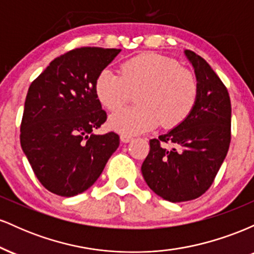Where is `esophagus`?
Listing matches in <instances>:
<instances>
[{"label": "esophagus", "instance_id": "esophagus-1", "mask_svg": "<svg viewBox=\"0 0 254 254\" xmlns=\"http://www.w3.org/2000/svg\"><path fill=\"white\" fill-rule=\"evenodd\" d=\"M121 141L123 142V143H127V142L132 141V136L125 135V133H122V135H121Z\"/></svg>", "mask_w": 254, "mask_h": 254}]
</instances>
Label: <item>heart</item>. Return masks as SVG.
<instances>
[{"instance_id": "heart-1", "label": "heart", "mask_w": 254, "mask_h": 254, "mask_svg": "<svg viewBox=\"0 0 254 254\" xmlns=\"http://www.w3.org/2000/svg\"><path fill=\"white\" fill-rule=\"evenodd\" d=\"M119 71L121 75L104 69L94 82L99 103L111 112L121 110L135 94L137 105L111 116L110 127L118 132L136 135L160 123L177 127L197 103L196 76L173 58L145 52L125 61Z\"/></svg>"}]
</instances>
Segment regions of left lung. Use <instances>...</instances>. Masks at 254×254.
<instances>
[{"label": "left lung", "instance_id": "1", "mask_svg": "<svg viewBox=\"0 0 254 254\" xmlns=\"http://www.w3.org/2000/svg\"><path fill=\"white\" fill-rule=\"evenodd\" d=\"M185 55L196 74L197 103L183 123L150 139L141 167L151 190L173 203L196 199L210 188L232 138V105L226 86L205 60L190 50Z\"/></svg>", "mask_w": 254, "mask_h": 254}]
</instances>
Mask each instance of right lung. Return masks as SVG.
Returning a JSON list of instances; mask_svg holds the SVG:
<instances>
[{"label": "right lung", "mask_w": 254, "mask_h": 254, "mask_svg": "<svg viewBox=\"0 0 254 254\" xmlns=\"http://www.w3.org/2000/svg\"><path fill=\"white\" fill-rule=\"evenodd\" d=\"M119 52L74 49L55 58L28 88L20 143L38 180L52 193H82L117 150V133H94L107 118L94 82Z\"/></svg>", "instance_id": "obj_1"}]
</instances>
